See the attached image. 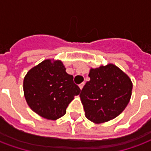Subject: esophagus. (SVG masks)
Segmentation results:
<instances>
[{"instance_id":"obj_1","label":"esophagus","mask_w":151,"mask_h":151,"mask_svg":"<svg viewBox=\"0 0 151 151\" xmlns=\"http://www.w3.org/2000/svg\"><path fill=\"white\" fill-rule=\"evenodd\" d=\"M84 85H85V82H82L80 85H79V87H80V89L82 90V88H83V86H84Z\"/></svg>"}]
</instances>
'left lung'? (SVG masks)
Instances as JSON below:
<instances>
[{"instance_id":"1","label":"left lung","mask_w":151,"mask_h":151,"mask_svg":"<svg viewBox=\"0 0 151 151\" xmlns=\"http://www.w3.org/2000/svg\"><path fill=\"white\" fill-rule=\"evenodd\" d=\"M90 81L83 86L80 98L86 117L95 124L118 116L126 108L133 83L126 73L113 64L91 69Z\"/></svg>"}]
</instances>
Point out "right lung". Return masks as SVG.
<instances>
[{
  "label": "right lung",
  "instance_id": "obj_1",
  "mask_svg": "<svg viewBox=\"0 0 151 151\" xmlns=\"http://www.w3.org/2000/svg\"><path fill=\"white\" fill-rule=\"evenodd\" d=\"M60 60H45L31 69L23 80V91L32 111L47 120H57L81 90Z\"/></svg>",
  "mask_w": 151,
  "mask_h": 151
}]
</instances>
